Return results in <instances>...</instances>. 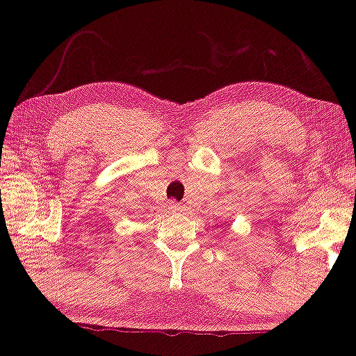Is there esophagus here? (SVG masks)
<instances>
[{
    "mask_svg": "<svg viewBox=\"0 0 356 356\" xmlns=\"http://www.w3.org/2000/svg\"><path fill=\"white\" fill-rule=\"evenodd\" d=\"M184 205L179 204V202H175V200H172V202L168 204V212H184Z\"/></svg>",
    "mask_w": 356,
    "mask_h": 356,
    "instance_id": "34e87169",
    "label": "esophagus"
}]
</instances>
